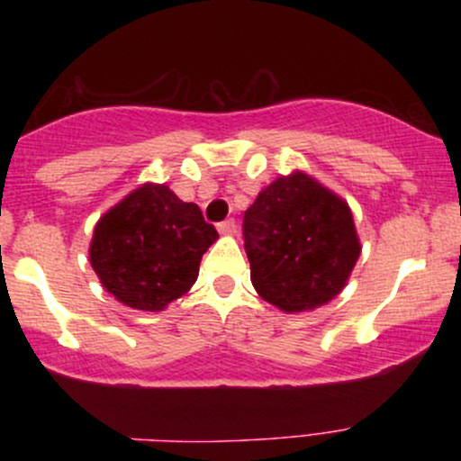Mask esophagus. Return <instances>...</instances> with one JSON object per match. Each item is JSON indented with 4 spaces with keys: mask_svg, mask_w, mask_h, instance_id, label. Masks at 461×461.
Instances as JSON below:
<instances>
[{
    "mask_svg": "<svg viewBox=\"0 0 461 461\" xmlns=\"http://www.w3.org/2000/svg\"><path fill=\"white\" fill-rule=\"evenodd\" d=\"M219 234L234 236L236 234V221L234 219H227V221H223V223H219Z\"/></svg>",
    "mask_w": 461,
    "mask_h": 461,
    "instance_id": "34e87169",
    "label": "esophagus"
}]
</instances>
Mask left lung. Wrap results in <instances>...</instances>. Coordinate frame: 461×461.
Instances as JSON below:
<instances>
[{
  "mask_svg": "<svg viewBox=\"0 0 461 461\" xmlns=\"http://www.w3.org/2000/svg\"><path fill=\"white\" fill-rule=\"evenodd\" d=\"M242 230L253 288L285 314L336 299L362 253L347 201L303 171L262 188Z\"/></svg>",
  "mask_w": 461,
  "mask_h": 461,
  "instance_id": "1",
  "label": "left lung"
}]
</instances>
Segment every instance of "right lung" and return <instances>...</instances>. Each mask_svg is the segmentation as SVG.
I'll return each mask as SVG.
<instances>
[{
	"mask_svg": "<svg viewBox=\"0 0 461 461\" xmlns=\"http://www.w3.org/2000/svg\"><path fill=\"white\" fill-rule=\"evenodd\" d=\"M216 238L197 203H184L167 184L147 182L97 221L88 258L119 303L160 312L193 288Z\"/></svg>",
	"mask_w": 461,
	"mask_h": 461,
	"instance_id": "right-lung-1",
	"label": "right lung"
}]
</instances>
